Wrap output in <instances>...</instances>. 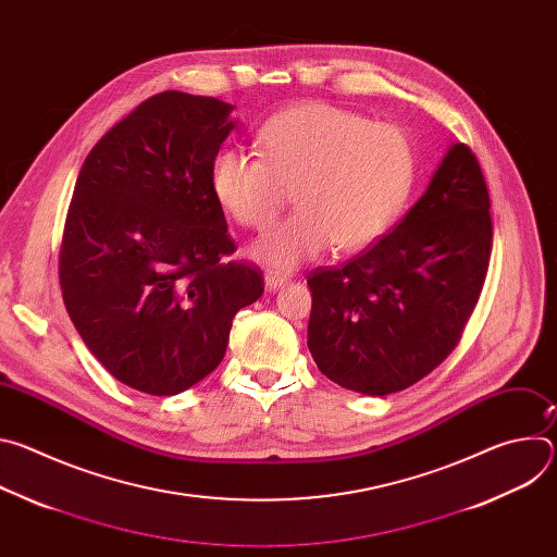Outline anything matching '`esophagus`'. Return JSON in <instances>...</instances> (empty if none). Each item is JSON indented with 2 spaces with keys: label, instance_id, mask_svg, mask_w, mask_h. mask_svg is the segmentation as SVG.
Returning <instances> with one entry per match:
<instances>
[{
  "label": "esophagus",
  "instance_id": "obj_1",
  "mask_svg": "<svg viewBox=\"0 0 557 557\" xmlns=\"http://www.w3.org/2000/svg\"><path fill=\"white\" fill-rule=\"evenodd\" d=\"M264 284H267V288L269 290H280L282 286H286L288 284V277L286 275H280V273H267L264 275Z\"/></svg>",
  "mask_w": 557,
  "mask_h": 557
}]
</instances>
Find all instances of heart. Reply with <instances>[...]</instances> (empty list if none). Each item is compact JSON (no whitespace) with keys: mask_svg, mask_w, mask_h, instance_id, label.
Masks as SVG:
<instances>
[{"mask_svg":"<svg viewBox=\"0 0 557 557\" xmlns=\"http://www.w3.org/2000/svg\"><path fill=\"white\" fill-rule=\"evenodd\" d=\"M260 156L220 151L209 187L220 209L249 228L271 224L293 189L299 209L251 247V258L275 271L333 243L339 251L370 247L399 218L414 183V147L401 127L317 101L269 119Z\"/></svg>","mask_w":557,"mask_h":557,"instance_id":"1","label":"heart"}]
</instances>
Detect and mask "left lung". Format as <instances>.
Here are the masks:
<instances>
[{
	"instance_id": "8db88e82",
	"label": "left lung",
	"mask_w": 557,
	"mask_h": 557,
	"mask_svg": "<svg viewBox=\"0 0 557 557\" xmlns=\"http://www.w3.org/2000/svg\"><path fill=\"white\" fill-rule=\"evenodd\" d=\"M492 256L479 161L451 143L428 189L366 253L308 277V350L331 381L368 396L401 392L456 346Z\"/></svg>"
}]
</instances>
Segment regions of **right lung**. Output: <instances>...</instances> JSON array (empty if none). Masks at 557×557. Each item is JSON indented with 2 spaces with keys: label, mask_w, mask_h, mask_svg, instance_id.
<instances>
[{
  "label": "right lung",
  "mask_w": 557,
  "mask_h": 557,
  "mask_svg": "<svg viewBox=\"0 0 557 557\" xmlns=\"http://www.w3.org/2000/svg\"><path fill=\"white\" fill-rule=\"evenodd\" d=\"M235 108L161 92L116 123L78 172L59 253L74 329L121 383L174 396L218 368L260 269L235 245L209 187Z\"/></svg>",
  "instance_id": "1"
}]
</instances>
